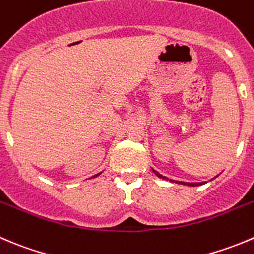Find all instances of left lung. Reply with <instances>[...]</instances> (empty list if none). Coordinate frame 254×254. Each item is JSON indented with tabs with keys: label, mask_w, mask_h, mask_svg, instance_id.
Listing matches in <instances>:
<instances>
[{
	"label": "left lung",
	"mask_w": 254,
	"mask_h": 254,
	"mask_svg": "<svg viewBox=\"0 0 254 254\" xmlns=\"http://www.w3.org/2000/svg\"><path fill=\"white\" fill-rule=\"evenodd\" d=\"M152 171H154L155 174H156V176H157V177H160V179L167 180V177L162 176V175H160L159 172H157V171H155V170H152ZM170 181H171V180H170ZM176 182H177V184H181V185H187V186H198V185H202V184H205V182H182V181H176Z\"/></svg>",
	"instance_id": "8db88e82"
}]
</instances>
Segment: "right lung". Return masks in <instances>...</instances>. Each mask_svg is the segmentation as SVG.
I'll return each mask as SVG.
<instances>
[{"mask_svg":"<svg viewBox=\"0 0 254 254\" xmlns=\"http://www.w3.org/2000/svg\"><path fill=\"white\" fill-rule=\"evenodd\" d=\"M99 175L100 174H97V175H94V176H93V177H97V176H99Z\"/></svg>","mask_w":254,"mask_h":254,"instance_id":"add662e5","label":"right lung"}]
</instances>
